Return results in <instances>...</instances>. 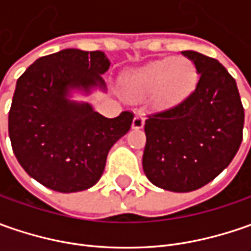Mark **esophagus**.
<instances>
[{
    "label": "esophagus",
    "instance_id": "1",
    "mask_svg": "<svg viewBox=\"0 0 251 251\" xmlns=\"http://www.w3.org/2000/svg\"><path fill=\"white\" fill-rule=\"evenodd\" d=\"M145 124V116L144 114H135L134 120H132V128L138 130V128H142Z\"/></svg>",
    "mask_w": 251,
    "mask_h": 251
}]
</instances>
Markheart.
I'll list each match as a JSON object with an SVG mask.
<instances>
[{
  "label": "heart",
  "mask_w": 251,
  "mask_h": 251,
  "mask_svg": "<svg viewBox=\"0 0 251 251\" xmlns=\"http://www.w3.org/2000/svg\"><path fill=\"white\" fill-rule=\"evenodd\" d=\"M196 70L184 57L158 60L141 67L126 76V89L131 96L145 98L153 93L158 104L172 106L181 101L194 89Z\"/></svg>",
  "instance_id": "heart-1"
}]
</instances>
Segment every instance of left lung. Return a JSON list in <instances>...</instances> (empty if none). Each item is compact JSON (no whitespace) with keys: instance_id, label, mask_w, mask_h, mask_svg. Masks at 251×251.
Masks as SVG:
<instances>
[{"instance_id":"obj_1","label":"left lung","mask_w":251,"mask_h":251,"mask_svg":"<svg viewBox=\"0 0 251 251\" xmlns=\"http://www.w3.org/2000/svg\"><path fill=\"white\" fill-rule=\"evenodd\" d=\"M181 54L196 65L198 82L186 99L145 120L142 168L155 186L187 193L208 184L235 158L245 109L236 81L218 60Z\"/></svg>"}]
</instances>
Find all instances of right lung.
<instances>
[{"mask_svg":"<svg viewBox=\"0 0 251 251\" xmlns=\"http://www.w3.org/2000/svg\"><path fill=\"white\" fill-rule=\"evenodd\" d=\"M109 67L103 51L67 49L40 57L19 76L8 132L18 162L40 184L60 193L92 187L110 148L130 130L131 111L107 119L67 99L74 88L104 86Z\"/></svg>","mask_w":251,"mask_h":251,"instance_id":"add662e5","label":"right lung"}]
</instances>
